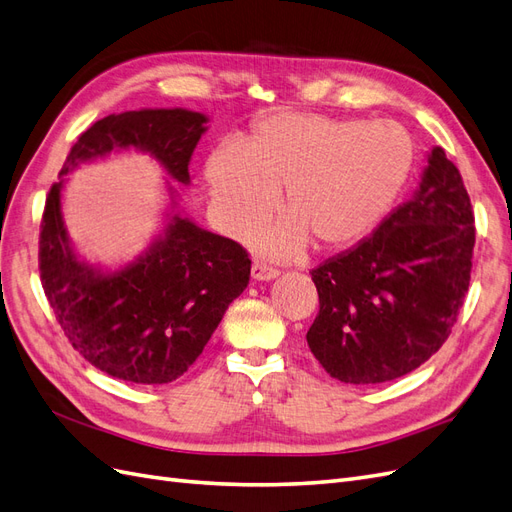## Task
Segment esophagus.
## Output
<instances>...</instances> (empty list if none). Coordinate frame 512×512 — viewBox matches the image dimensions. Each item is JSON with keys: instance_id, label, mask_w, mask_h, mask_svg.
Returning <instances> with one entry per match:
<instances>
[{"instance_id": "1", "label": "esophagus", "mask_w": 512, "mask_h": 512, "mask_svg": "<svg viewBox=\"0 0 512 512\" xmlns=\"http://www.w3.org/2000/svg\"><path fill=\"white\" fill-rule=\"evenodd\" d=\"M277 275H280V271L273 269V267H269L267 262L256 260L254 265H252V277H254L256 282H271V280H275Z\"/></svg>"}]
</instances>
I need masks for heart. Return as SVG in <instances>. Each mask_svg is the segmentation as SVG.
<instances>
[{
    "mask_svg": "<svg viewBox=\"0 0 512 512\" xmlns=\"http://www.w3.org/2000/svg\"><path fill=\"white\" fill-rule=\"evenodd\" d=\"M412 143L395 123L316 113L262 117L241 143L211 151L205 166L211 203L230 232H247L275 207L280 222L256 235L260 250L292 258L316 241L339 250L378 226L408 179Z\"/></svg>",
    "mask_w": 512,
    "mask_h": 512,
    "instance_id": "heart-1",
    "label": "heart"
}]
</instances>
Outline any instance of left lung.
<instances>
[{
	"mask_svg": "<svg viewBox=\"0 0 512 512\" xmlns=\"http://www.w3.org/2000/svg\"><path fill=\"white\" fill-rule=\"evenodd\" d=\"M472 250L470 196L457 166L433 147L408 203L312 271L320 312L305 335L309 350L346 384L410 374L451 335Z\"/></svg>",
	"mask_w": 512,
	"mask_h": 512,
	"instance_id": "8db88e82",
	"label": "left lung"
}]
</instances>
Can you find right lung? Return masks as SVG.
I'll use <instances>...</instances> for the list:
<instances>
[{
    "label": "right lung",
    "instance_id": "1",
    "mask_svg": "<svg viewBox=\"0 0 512 512\" xmlns=\"http://www.w3.org/2000/svg\"><path fill=\"white\" fill-rule=\"evenodd\" d=\"M209 117L188 108H141L108 115L85 130L61 168L42 215L40 277L70 344L104 374L134 384L183 376L250 282L245 250L200 228L166 179L162 230L126 265L89 262L72 243L61 198L68 175L113 153L138 151L190 185V160Z\"/></svg>",
    "mask_w": 512,
    "mask_h": 512
}]
</instances>
